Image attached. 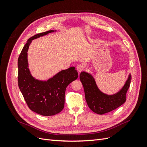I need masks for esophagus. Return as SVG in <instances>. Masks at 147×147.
Masks as SVG:
<instances>
[{
    "instance_id": "esophagus-1",
    "label": "esophagus",
    "mask_w": 147,
    "mask_h": 147,
    "mask_svg": "<svg viewBox=\"0 0 147 147\" xmlns=\"http://www.w3.org/2000/svg\"><path fill=\"white\" fill-rule=\"evenodd\" d=\"M77 71L78 72V73L81 72L82 71H83L84 70V67L82 65H80V64L78 65L77 66Z\"/></svg>"
}]
</instances>
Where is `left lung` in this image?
Wrapping results in <instances>:
<instances>
[{"label":"left lung","mask_w":147,"mask_h":147,"mask_svg":"<svg viewBox=\"0 0 147 147\" xmlns=\"http://www.w3.org/2000/svg\"><path fill=\"white\" fill-rule=\"evenodd\" d=\"M80 79L84 88L88 107L94 113L103 115L117 109L126 102V94L130 86L131 74L129 75L121 90L112 95L105 94L99 90L94 78L91 74L83 71L80 75Z\"/></svg>","instance_id":"1"}]
</instances>
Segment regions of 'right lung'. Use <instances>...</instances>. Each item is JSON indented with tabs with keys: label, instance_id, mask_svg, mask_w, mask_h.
I'll use <instances>...</instances> for the list:
<instances>
[{
	"label": "right lung",
	"instance_id": "right-lung-1",
	"mask_svg": "<svg viewBox=\"0 0 147 147\" xmlns=\"http://www.w3.org/2000/svg\"><path fill=\"white\" fill-rule=\"evenodd\" d=\"M56 31L50 30L30 37L18 60L20 90L29 108L43 116H52L61 112L64 106L66 88L78 76L75 67L60 71L47 81L36 79L31 74L27 52L32 40Z\"/></svg>",
	"mask_w": 147,
	"mask_h": 147
}]
</instances>
